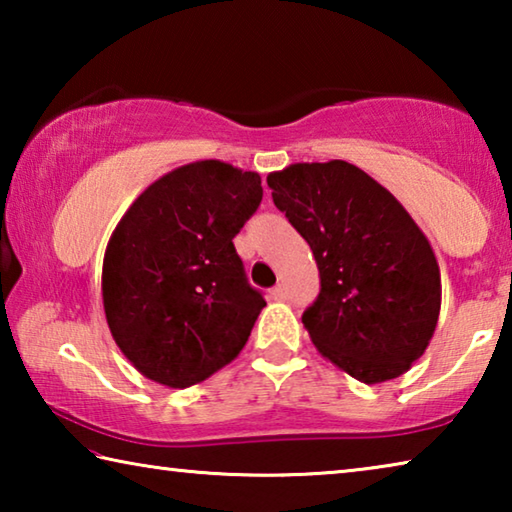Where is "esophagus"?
<instances>
[{
	"mask_svg": "<svg viewBox=\"0 0 512 512\" xmlns=\"http://www.w3.org/2000/svg\"><path fill=\"white\" fill-rule=\"evenodd\" d=\"M271 298H273V300H277V302L287 300V298H289L287 287H284V284H277V287H273V289H271Z\"/></svg>",
	"mask_w": 512,
	"mask_h": 512,
	"instance_id": "1",
	"label": "esophagus"
}]
</instances>
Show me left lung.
<instances>
[{"instance_id":"obj_1","label":"left lung","mask_w":512,"mask_h":512,"mask_svg":"<svg viewBox=\"0 0 512 512\" xmlns=\"http://www.w3.org/2000/svg\"><path fill=\"white\" fill-rule=\"evenodd\" d=\"M266 183L316 257L320 293L302 314L316 350L363 384L404 375L436 332L443 293L420 225L345 160L289 164Z\"/></svg>"}]
</instances>
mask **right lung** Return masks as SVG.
Segmentation results:
<instances>
[{"label":"right lung","mask_w":512,"mask_h":512,"mask_svg":"<svg viewBox=\"0 0 512 512\" xmlns=\"http://www.w3.org/2000/svg\"><path fill=\"white\" fill-rule=\"evenodd\" d=\"M262 194L255 171L189 162L146 187L112 230L103 311L146 379L189 388L244 350L266 302L246 282L232 239Z\"/></svg>","instance_id":"add662e5"}]
</instances>
